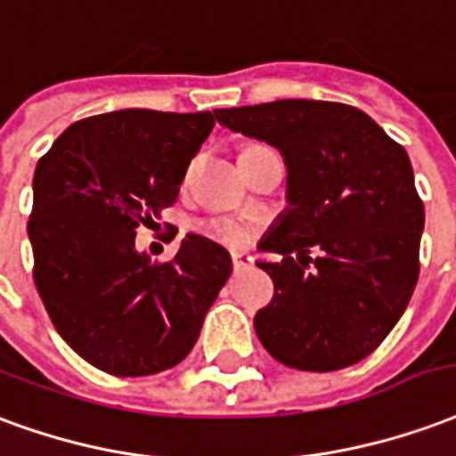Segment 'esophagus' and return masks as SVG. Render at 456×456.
Returning a JSON list of instances; mask_svg holds the SVG:
<instances>
[{
    "mask_svg": "<svg viewBox=\"0 0 456 456\" xmlns=\"http://www.w3.org/2000/svg\"><path fill=\"white\" fill-rule=\"evenodd\" d=\"M252 255H248V252H232V267L235 269H245L250 267L252 265Z\"/></svg>",
    "mask_w": 456,
    "mask_h": 456,
    "instance_id": "34e87169",
    "label": "esophagus"
}]
</instances>
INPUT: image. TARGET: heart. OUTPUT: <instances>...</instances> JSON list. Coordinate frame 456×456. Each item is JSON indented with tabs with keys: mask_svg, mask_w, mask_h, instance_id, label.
Segmentation results:
<instances>
[{
	"mask_svg": "<svg viewBox=\"0 0 456 456\" xmlns=\"http://www.w3.org/2000/svg\"><path fill=\"white\" fill-rule=\"evenodd\" d=\"M204 231L225 245H242V242L250 240V228L245 224H238V221H231V218L211 221V224H206Z\"/></svg>",
	"mask_w": 456,
	"mask_h": 456,
	"instance_id": "1",
	"label": "heart"
}]
</instances>
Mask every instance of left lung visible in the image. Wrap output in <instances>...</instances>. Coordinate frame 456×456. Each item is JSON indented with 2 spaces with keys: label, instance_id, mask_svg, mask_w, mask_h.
Returning a JSON list of instances; mask_svg holds the SVG:
<instances>
[{
  "label": "left lung",
  "instance_id": "left-lung-1",
  "mask_svg": "<svg viewBox=\"0 0 456 456\" xmlns=\"http://www.w3.org/2000/svg\"><path fill=\"white\" fill-rule=\"evenodd\" d=\"M214 116L277 148L287 167L289 206L257 245L281 260H257L274 298L255 314V333L287 367L357 364L394 330L420 272L425 208L408 152L364 111L335 102L281 99Z\"/></svg>",
  "mask_w": 456,
  "mask_h": 456
}]
</instances>
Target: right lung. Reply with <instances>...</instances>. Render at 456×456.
<instances>
[{
  "label": "right lung",
  "instance_id": "add662e5",
  "mask_svg": "<svg viewBox=\"0 0 456 456\" xmlns=\"http://www.w3.org/2000/svg\"><path fill=\"white\" fill-rule=\"evenodd\" d=\"M211 128V111L121 109L72 123L36 165L33 281L60 338L114 377L184 360L231 277V252L196 232L162 265L135 248Z\"/></svg>",
  "mask_w": 456,
  "mask_h": 456
}]
</instances>
